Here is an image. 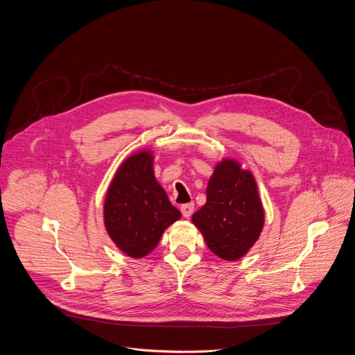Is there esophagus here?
I'll use <instances>...</instances> for the list:
<instances>
[{
  "instance_id": "34e87169",
  "label": "esophagus",
  "mask_w": 355,
  "mask_h": 355,
  "mask_svg": "<svg viewBox=\"0 0 355 355\" xmlns=\"http://www.w3.org/2000/svg\"><path fill=\"white\" fill-rule=\"evenodd\" d=\"M181 214H182L184 218H189L193 214V204H192V202H189V204H184L181 207Z\"/></svg>"
}]
</instances>
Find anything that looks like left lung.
Here are the masks:
<instances>
[{
    "instance_id": "left-lung-1",
    "label": "left lung",
    "mask_w": 355,
    "mask_h": 355,
    "mask_svg": "<svg viewBox=\"0 0 355 355\" xmlns=\"http://www.w3.org/2000/svg\"><path fill=\"white\" fill-rule=\"evenodd\" d=\"M209 250L223 260L241 259L260 237L264 211L254 177L234 160L215 167L207 204L192 215Z\"/></svg>"
}]
</instances>
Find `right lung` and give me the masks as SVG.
Listing matches in <instances>:
<instances>
[{
	"mask_svg": "<svg viewBox=\"0 0 355 355\" xmlns=\"http://www.w3.org/2000/svg\"><path fill=\"white\" fill-rule=\"evenodd\" d=\"M181 218L156 181L153 156L140 151L118 168L107 193L104 222L125 254L141 259L153 251L164 230Z\"/></svg>",
	"mask_w": 355,
	"mask_h": 355,
	"instance_id": "1",
	"label": "right lung"
}]
</instances>
